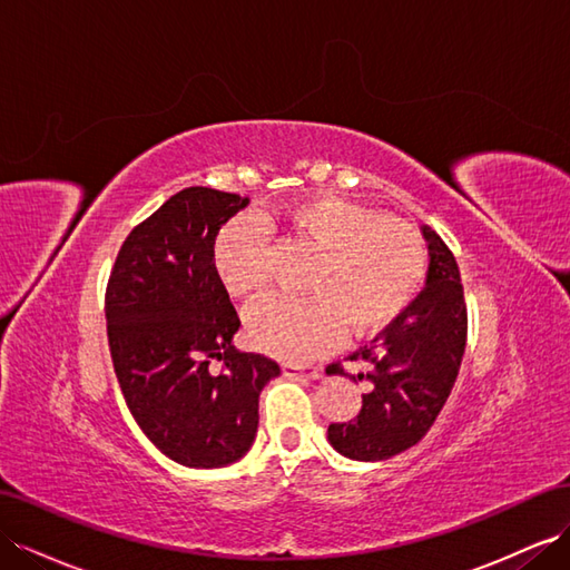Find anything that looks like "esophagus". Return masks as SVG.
Returning a JSON list of instances; mask_svg holds the SVG:
<instances>
[{"mask_svg": "<svg viewBox=\"0 0 570 570\" xmlns=\"http://www.w3.org/2000/svg\"><path fill=\"white\" fill-rule=\"evenodd\" d=\"M285 374L299 376V379H306V381H316L321 376V368L318 366H292V364H287Z\"/></svg>", "mask_w": 570, "mask_h": 570, "instance_id": "obj_1", "label": "esophagus"}]
</instances>
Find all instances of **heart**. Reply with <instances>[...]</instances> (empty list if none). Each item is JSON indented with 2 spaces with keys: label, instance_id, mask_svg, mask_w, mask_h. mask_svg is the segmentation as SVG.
Segmentation results:
<instances>
[{
  "label": "heart",
  "instance_id": "b5f03b06",
  "mask_svg": "<svg viewBox=\"0 0 570 570\" xmlns=\"http://www.w3.org/2000/svg\"><path fill=\"white\" fill-rule=\"evenodd\" d=\"M318 252L306 297H271L247 316L258 347L289 362L312 360L341 341L383 331L405 314L426 275V244L410 223L376 215L337 194H314L278 215L229 218L213 239V266L235 299H254L268 283L266 227Z\"/></svg>",
  "mask_w": 570,
  "mask_h": 570
}]
</instances>
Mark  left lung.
Instances as JSON below:
<instances>
[{"label":"left lung","mask_w":570,"mask_h":570,"mask_svg":"<svg viewBox=\"0 0 570 570\" xmlns=\"http://www.w3.org/2000/svg\"><path fill=\"white\" fill-rule=\"evenodd\" d=\"M429 244L426 287L405 314L352 352L366 364L372 383L355 420L328 426V441L352 460H389L412 449L436 422L458 379L468 343V306L453 252L432 227H422ZM326 374H345L328 364Z\"/></svg>","instance_id":"obj_1"}]
</instances>
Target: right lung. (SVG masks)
I'll use <instances>...</instances> for the list:
<instances>
[{
    "label": "right lung",
    "mask_w": 570,
    "mask_h": 570,
    "mask_svg": "<svg viewBox=\"0 0 570 570\" xmlns=\"http://www.w3.org/2000/svg\"><path fill=\"white\" fill-rule=\"evenodd\" d=\"M247 204L208 187L170 196L131 229L105 289L127 407L150 443L187 468H223L247 453L258 393L281 374L278 362L233 345L239 316L210 256L218 229Z\"/></svg>",
    "instance_id": "right-lung-1"
}]
</instances>
